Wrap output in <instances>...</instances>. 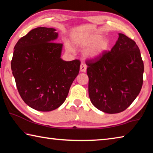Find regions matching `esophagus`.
<instances>
[{
    "label": "esophagus",
    "instance_id": "esophagus-1",
    "mask_svg": "<svg viewBox=\"0 0 153 153\" xmlns=\"http://www.w3.org/2000/svg\"><path fill=\"white\" fill-rule=\"evenodd\" d=\"M87 67L84 63H81L80 65V71L81 72H85L86 71Z\"/></svg>",
    "mask_w": 153,
    "mask_h": 153
}]
</instances>
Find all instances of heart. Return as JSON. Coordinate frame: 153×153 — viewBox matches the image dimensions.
<instances>
[{"label":"heart","mask_w":153,"mask_h":153,"mask_svg":"<svg viewBox=\"0 0 153 153\" xmlns=\"http://www.w3.org/2000/svg\"><path fill=\"white\" fill-rule=\"evenodd\" d=\"M100 34H92L86 37L74 38L73 42L74 45L79 47H86L85 55L90 58H96L100 56L108 50L109 47V40L105 37H101ZM65 47L67 51H72L73 48L69 43H65Z\"/></svg>","instance_id":"obj_1"}]
</instances>
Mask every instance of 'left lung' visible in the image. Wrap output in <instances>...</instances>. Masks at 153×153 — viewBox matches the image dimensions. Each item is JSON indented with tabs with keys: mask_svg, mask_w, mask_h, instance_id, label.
I'll use <instances>...</instances> for the list:
<instances>
[{
	"mask_svg": "<svg viewBox=\"0 0 153 153\" xmlns=\"http://www.w3.org/2000/svg\"><path fill=\"white\" fill-rule=\"evenodd\" d=\"M90 99L98 109L107 113L125 111L140 92L144 63L134 41L119 33L110 51L86 61Z\"/></svg>",
	"mask_w": 153,
	"mask_h": 153,
	"instance_id": "obj_1",
	"label": "left lung"
}]
</instances>
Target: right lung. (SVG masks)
Here are the masks:
<instances>
[{"instance_id":"right-lung-1","label":"right lung","mask_w":153,"mask_h":153,"mask_svg":"<svg viewBox=\"0 0 153 153\" xmlns=\"http://www.w3.org/2000/svg\"><path fill=\"white\" fill-rule=\"evenodd\" d=\"M54 28H34L14 47L11 70L23 100L35 110L51 111L63 104L79 74L78 59L61 58L63 44Z\"/></svg>"}]
</instances>
